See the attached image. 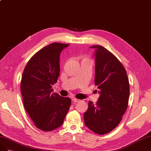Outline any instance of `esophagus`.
<instances>
[{"mask_svg":"<svg viewBox=\"0 0 151 151\" xmlns=\"http://www.w3.org/2000/svg\"><path fill=\"white\" fill-rule=\"evenodd\" d=\"M71 100H72V102H73L74 103L80 102V100H79V99H75V98H73Z\"/></svg>","mask_w":151,"mask_h":151,"instance_id":"1","label":"esophagus"}]
</instances>
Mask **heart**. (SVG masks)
<instances>
[{
    "instance_id": "heart-1",
    "label": "heart",
    "mask_w": 151,
    "mask_h": 151,
    "mask_svg": "<svg viewBox=\"0 0 151 151\" xmlns=\"http://www.w3.org/2000/svg\"><path fill=\"white\" fill-rule=\"evenodd\" d=\"M82 61H90V60L87 58H83L82 59Z\"/></svg>"
}]
</instances>
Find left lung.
Returning <instances> with one entry per match:
<instances>
[{"instance_id":"obj_1","label":"left lung","mask_w":151,"mask_h":151,"mask_svg":"<svg viewBox=\"0 0 151 151\" xmlns=\"http://www.w3.org/2000/svg\"><path fill=\"white\" fill-rule=\"evenodd\" d=\"M95 49V85L99 90L96 104L88 102L84 113L87 127L99 135L117 127L128 107L130 85L125 69L111 52L101 45Z\"/></svg>"}]
</instances>
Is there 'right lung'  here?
Returning a JSON list of instances; mask_svg holds the SVG:
<instances>
[{
  "mask_svg": "<svg viewBox=\"0 0 151 151\" xmlns=\"http://www.w3.org/2000/svg\"><path fill=\"white\" fill-rule=\"evenodd\" d=\"M69 44L52 43L33 55L25 66L21 81L23 104L38 129L49 132L61 127L70 109L69 97L52 93L60 73L59 56Z\"/></svg>",
  "mask_w": 151,
  "mask_h": 151,
  "instance_id": "add662e5",
  "label": "right lung"
}]
</instances>
